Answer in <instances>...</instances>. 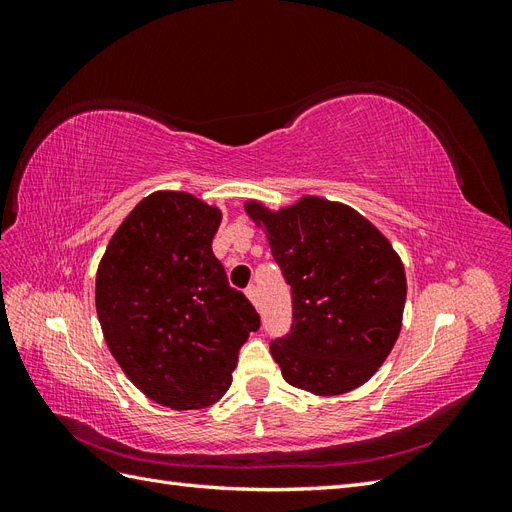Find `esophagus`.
Masks as SVG:
<instances>
[{
    "instance_id": "1",
    "label": "esophagus",
    "mask_w": 512,
    "mask_h": 512,
    "mask_svg": "<svg viewBox=\"0 0 512 512\" xmlns=\"http://www.w3.org/2000/svg\"><path fill=\"white\" fill-rule=\"evenodd\" d=\"M245 294H247V299H250L258 307V288L254 284H250V286L245 288Z\"/></svg>"
}]
</instances>
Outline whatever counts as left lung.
I'll use <instances>...</instances> for the list:
<instances>
[{
    "instance_id": "8db88e82",
    "label": "left lung",
    "mask_w": 512,
    "mask_h": 512,
    "mask_svg": "<svg viewBox=\"0 0 512 512\" xmlns=\"http://www.w3.org/2000/svg\"><path fill=\"white\" fill-rule=\"evenodd\" d=\"M265 224L273 260L292 297V324L271 342L288 384L342 395L365 384L393 350L406 305V273L393 245L354 209L305 196L269 211L245 203Z\"/></svg>"
}]
</instances>
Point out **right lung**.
Instances as JSON below:
<instances>
[{"instance_id":"add662e5","label":"right lung","mask_w":512,"mask_h":512,"mask_svg":"<svg viewBox=\"0 0 512 512\" xmlns=\"http://www.w3.org/2000/svg\"><path fill=\"white\" fill-rule=\"evenodd\" d=\"M220 222V209L188 192H156L123 220L98 267L108 350L149 399L175 410L218 401L260 327L211 250Z\"/></svg>"}]
</instances>
